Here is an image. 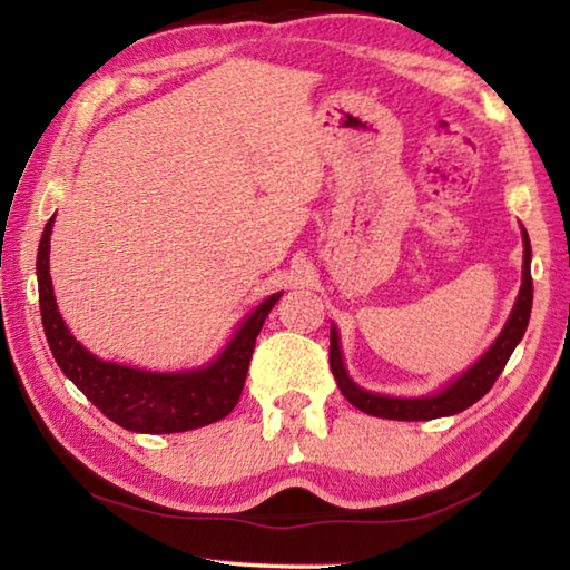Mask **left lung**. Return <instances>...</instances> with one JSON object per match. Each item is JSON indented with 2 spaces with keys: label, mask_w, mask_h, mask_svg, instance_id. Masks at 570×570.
Returning <instances> with one entry per match:
<instances>
[{
  "label": "left lung",
  "mask_w": 570,
  "mask_h": 570,
  "mask_svg": "<svg viewBox=\"0 0 570 570\" xmlns=\"http://www.w3.org/2000/svg\"><path fill=\"white\" fill-rule=\"evenodd\" d=\"M523 284H520V294L515 298L510 320L503 326V332L495 340V344L480 356V360L470 366L468 372H462L455 382H450L445 390L430 397H384V394L366 392L350 380V374L344 370L342 350H340V334L332 326V344H330V366L334 372V380L340 384V390L346 400H350L356 410H362L372 417L384 420H404V422H417V420H438L448 417V414H458L468 410L470 404H475L480 397H485L493 387L495 380L508 364L510 354L523 340L530 320V306H533V278H530V240L523 228Z\"/></svg>",
  "instance_id": "1"
}]
</instances>
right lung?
<instances>
[{
  "label": "right lung",
  "mask_w": 570,
  "mask_h": 570,
  "mask_svg": "<svg viewBox=\"0 0 570 570\" xmlns=\"http://www.w3.org/2000/svg\"><path fill=\"white\" fill-rule=\"evenodd\" d=\"M55 216L47 220L37 250V284H40V312L55 362L65 377L98 407L105 417L130 432L170 435L206 428L224 420L236 407L244 392L250 354L268 312L278 296H268L240 322L226 350L216 362L190 372H148L135 366L102 362L75 340L57 312L50 278V236Z\"/></svg>",
  "instance_id": "1"
}]
</instances>
